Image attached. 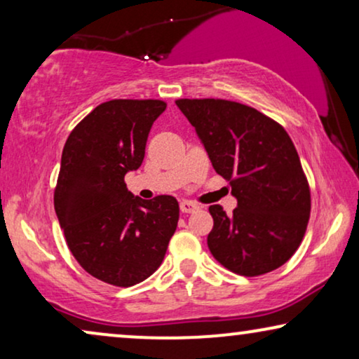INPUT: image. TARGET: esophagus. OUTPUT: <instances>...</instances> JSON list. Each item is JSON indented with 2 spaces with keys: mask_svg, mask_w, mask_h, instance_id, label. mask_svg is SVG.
Masks as SVG:
<instances>
[{
  "mask_svg": "<svg viewBox=\"0 0 359 359\" xmlns=\"http://www.w3.org/2000/svg\"><path fill=\"white\" fill-rule=\"evenodd\" d=\"M180 209H181V212L191 214V212H194V210H198L199 208H198V204L191 203V201H181V203H180Z\"/></svg>",
  "mask_w": 359,
  "mask_h": 359,
  "instance_id": "obj_1",
  "label": "esophagus"
}]
</instances>
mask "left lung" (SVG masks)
<instances>
[{
    "label": "left lung",
    "mask_w": 359,
    "mask_h": 359,
    "mask_svg": "<svg viewBox=\"0 0 359 359\" xmlns=\"http://www.w3.org/2000/svg\"><path fill=\"white\" fill-rule=\"evenodd\" d=\"M237 208L210 205L212 257L230 271L259 276L296 253L311 215V189L291 137L276 121L227 100H178Z\"/></svg>",
    "instance_id": "8db88e82"
}]
</instances>
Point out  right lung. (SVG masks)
<instances>
[{"mask_svg": "<svg viewBox=\"0 0 359 359\" xmlns=\"http://www.w3.org/2000/svg\"><path fill=\"white\" fill-rule=\"evenodd\" d=\"M160 100H112L95 107L68 135L53 205L68 248L100 281L129 287L163 262L180 219L173 196L145 201L124 176L145 156Z\"/></svg>", "mask_w": 359, "mask_h": 359, "instance_id": "obj_1", "label": "right lung"}]
</instances>
